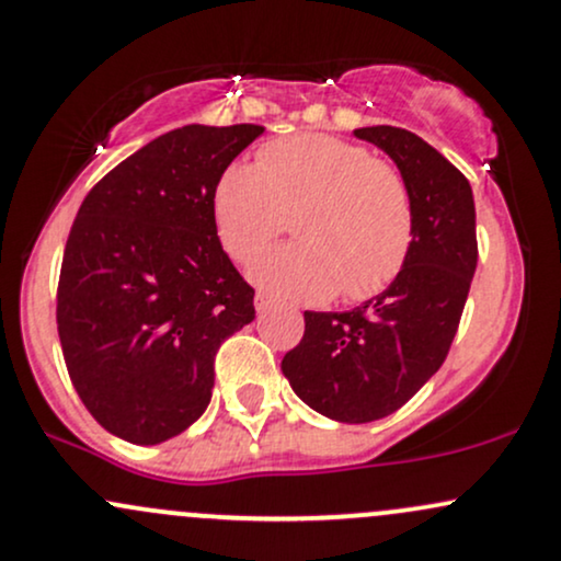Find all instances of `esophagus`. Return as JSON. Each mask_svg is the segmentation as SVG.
Here are the masks:
<instances>
[{
	"mask_svg": "<svg viewBox=\"0 0 561 561\" xmlns=\"http://www.w3.org/2000/svg\"><path fill=\"white\" fill-rule=\"evenodd\" d=\"M268 306H272V300H268V295L263 293H255V311L259 313H266Z\"/></svg>",
	"mask_w": 561,
	"mask_h": 561,
	"instance_id": "34e87169",
	"label": "esophagus"
}]
</instances>
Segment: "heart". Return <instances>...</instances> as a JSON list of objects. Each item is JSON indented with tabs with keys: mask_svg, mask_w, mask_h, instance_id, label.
<instances>
[{
	"mask_svg": "<svg viewBox=\"0 0 561 561\" xmlns=\"http://www.w3.org/2000/svg\"><path fill=\"white\" fill-rule=\"evenodd\" d=\"M210 208L218 242L237 263L259 259L293 216L298 242L250 272L279 300L375 298L403 272L414 244V208L401 173L366 147L327 134L268 141L259 165H227Z\"/></svg>",
	"mask_w": 561,
	"mask_h": 561,
	"instance_id": "heart-1",
	"label": "heart"
}]
</instances>
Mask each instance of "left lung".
Wrapping results in <instances>:
<instances>
[{
	"label": "left lung",
	"mask_w": 561,
	"mask_h": 561,
	"mask_svg": "<svg viewBox=\"0 0 561 561\" xmlns=\"http://www.w3.org/2000/svg\"><path fill=\"white\" fill-rule=\"evenodd\" d=\"M401 171L414 244L396 282L351 311H306V332L282 371L313 411L364 424L390 416L440 369L478 268L474 197L435 147L396 126L356 128Z\"/></svg>",
	"instance_id": "obj_1"
}]
</instances>
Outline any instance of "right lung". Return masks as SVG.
Listing matches in <instances>:
<instances>
[{
    "instance_id": "1",
    "label": "right lung",
    "mask_w": 561,
    "mask_h": 561,
    "mask_svg": "<svg viewBox=\"0 0 561 561\" xmlns=\"http://www.w3.org/2000/svg\"><path fill=\"white\" fill-rule=\"evenodd\" d=\"M263 126L173 128L83 197L57 285L76 392L107 433L156 446L208 409L218 347L255 319V289L214 224L218 176Z\"/></svg>"
}]
</instances>
